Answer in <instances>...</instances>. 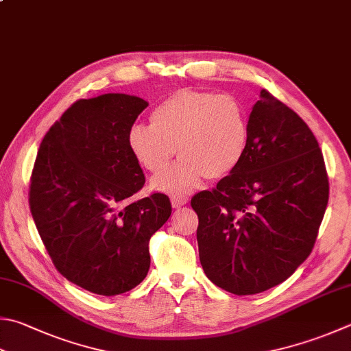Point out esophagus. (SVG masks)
I'll list each match as a JSON object with an SVG mask.
<instances>
[{
  "mask_svg": "<svg viewBox=\"0 0 351 351\" xmlns=\"http://www.w3.org/2000/svg\"><path fill=\"white\" fill-rule=\"evenodd\" d=\"M171 203H173V208L178 209V208H182V206H184V204L188 203V197H184V195H173V197H171Z\"/></svg>",
  "mask_w": 351,
  "mask_h": 351,
  "instance_id": "34e87169",
  "label": "esophagus"
}]
</instances>
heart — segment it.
I'll list each match as a JSON object with an SVG mask.
<instances>
[{
  "instance_id": "b5f03b06",
  "label": "heart",
  "mask_w": 351,
  "mask_h": 351,
  "mask_svg": "<svg viewBox=\"0 0 351 351\" xmlns=\"http://www.w3.org/2000/svg\"><path fill=\"white\" fill-rule=\"evenodd\" d=\"M249 121L235 96L182 90L153 110L149 125H133L127 141L131 154L149 173H162L174 156V167L154 178V188L186 194L203 178L232 174L246 156Z\"/></svg>"
}]
</instances>
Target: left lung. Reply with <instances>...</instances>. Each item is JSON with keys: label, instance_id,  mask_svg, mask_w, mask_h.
<instances>
[{"label": "left lung", "instance_id": "left-lung-1", "mask_svg": "<svg viewBox=\"0 0 351 351\" xmlns=\"http://www.w3.org/2000/svg\"><path fill=\"white\" fill-rule=\"evenodd\" d=\"M249 131L240 167L191 200L204 274L235 295L286 281L312 252L328 203L318 141L293 110L261 90Z\"/></svg>", "mask_w": 351, "mask_h": 351}]
</instances>
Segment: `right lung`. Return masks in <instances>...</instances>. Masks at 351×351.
<instances>
[{"instance_id": "add662e5", "label": "right lung", "mask_w": 351, "mask_h": 351, "mask_svg": "<svg viewBox=\"0 0 351 351\" xmlns=\"http://www.w3.org/2000/svg\"><path fill=\"white\" fill-rule=\"evenodd\" d=\"M142 97L79 99L47 131L30 178V213L53 264L76 286L114 296L149 270V238L171 215L165 194L130 202L145 183L128 131Z\"/></svg>"}]
</instances>
